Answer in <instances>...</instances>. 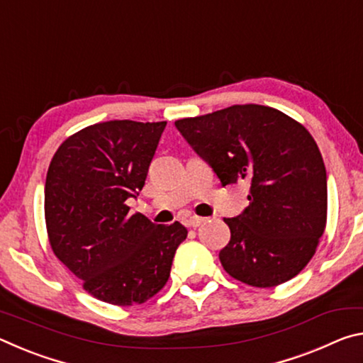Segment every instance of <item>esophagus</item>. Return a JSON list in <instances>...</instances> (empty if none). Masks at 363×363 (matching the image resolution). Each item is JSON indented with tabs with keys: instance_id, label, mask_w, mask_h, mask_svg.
Instances as JSON below:
<instances>
[{
	"instance_id": "34e87169",
	"label": "esophagus",
	"mask_w": 363,
	"mask_h": 363,
	"mask_svg": "<svg viewBox=\"0 0 363 363\" xmlns=\"http://www.w3.org/2000/svg\"><path fill=\"white\" fill-rule=\"evenodd\" d=\"M205 218H199V216H192L190 218L189 220H187V224H189V227H194V229H196V227H200L201 224L205 223Z\"/></svg>"
}]
</instances>
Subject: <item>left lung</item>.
Listing matches in <instances>:
<instances>
[{
	"label": "left lung",
	"instance_id": "left-lung-1",
	"mask_svg": "<svg viewBox=\"0 0 363 363\" xmlns=\"http://www.w3.org/2000/svg\"><path fill=\"white\" fill-rule=\"evenodd\" d=\"M176 128L223 186L247 181L250 205L224 218L220 264L243 284L270 288L314 256L327 224V171L306 128L277 108L245 104L177 120Z\"/></svg>",
	"mask_w": 363,
	"mask_h": 363
}]
</instances>
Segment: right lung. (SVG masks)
I'll return each instance as SVG.
<instances>
[{"label": "right lung", "instance_id": "obj_1", "mask_svg": "<svg viewBox=\"0 0 363 363\" xmlns=\"http://www.w3.org/2000/svg\"><path fill=\"white\" fill-rule=\"evenodd\" d=\"M167 121L112 120L67 138L49 164L45 218L49 245L94 298L143 304L162 290L187 229L131 213Z\"/></svg>", "mask_w": 363, "mask_h": 363}]
</instances>
